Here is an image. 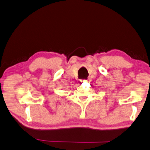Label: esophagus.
<instances>
[{
    "instance_id": "34e87169",
    "label": "esophagus",
    "mask_w": 150,
    "mask_h": 150,
    "mask_svg": "<svg viewBox=\"0 0 150 150\" xmlns=\"http://www.w3.org/2000/svg\"><path fill=\"white\" fill-rule=\"evenodd\" d=\"M86 81V80H80V81H81V83H82V82H84V81Z\"/></svg>"
}]
</instances>
